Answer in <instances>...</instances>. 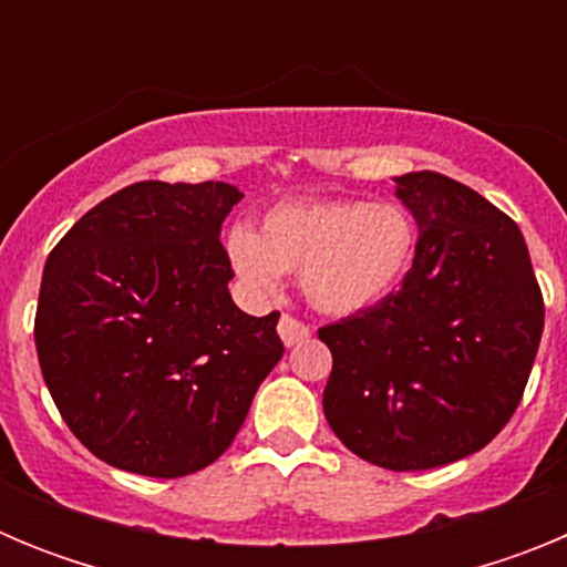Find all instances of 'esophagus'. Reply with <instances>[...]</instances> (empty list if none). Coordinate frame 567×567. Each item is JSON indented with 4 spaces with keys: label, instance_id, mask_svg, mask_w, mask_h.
Instances as JSON below:
<instances>
[{
    "label": "esophagus",
    "instance_id": "1",
    "mask_svg": "<svg viewBox=\"0 0 567 567\" xmlns=\"http://www.w3.org/2000/svg\"><path fill=\"white\" fill-rule=\"evenodd\" d=\"M278 334L284 343L295 346V343H300V340H307L309 334H312V329H309L303 320L292 318V315H284V318L278 320Z\"/></svg>",
    "mask_w": 567,
    "mask_h": 567
}]
</instances>
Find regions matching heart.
Listing matches in <instances>:
<instances>
[{
	"instance_id": "1",
	"label": "heart",
	"mask_w": 567,
	"mask_h": 567,
	"mask_svg": "<svg viewBox=\"0 0 567 567\" xmlns=\"http://www.w3.org/2000/svg\"><path fill=\"white\" fill-rule=\"evenodd\" d=\"M224 247L255 292H272L280 275L298 272L309 307L349 318L398 292L417 258L420 229L398 202L300 198L269 207L258 233L233 227Z\"/></svg>"
}]
</instances>
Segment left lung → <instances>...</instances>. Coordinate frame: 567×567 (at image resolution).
Wrapping results in <instances>:
<instances>
[{"label": "left lung", "instance_id": "left-lung-1", "mask_svg": "<svg viewBox=\"0 0 567 567\" xmlns=\"http://www.w3.org/2000/svg\"><path fill=\"white\" fill-rule=\"evenodd\" d=\"M394 182L417 221V258L378 307L318 329L332 352L323 414L365 463L420 471L503 432L537 358L545 303L508 215L432 169Z\"/></svg>", "mask_w": 567, "mask_h": 567}]
</instances>
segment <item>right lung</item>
<instances>
[{"label":"right lung","mask_w":567,"mask_h":567,"mask_svg":"<svg viewBox=\"0 0 567 567\" xmlns=\"http://www.w3.org/2000/svg\"><path fill=\"white\" fill-rule=\"evenodd\" d=\"M224 182H138L84 213L48 255L37 307L42 378L84 449L144 477L221 457L284 358L278 312L233 303Z\"/></svg>","instance_id":"1"}]
</instances>
